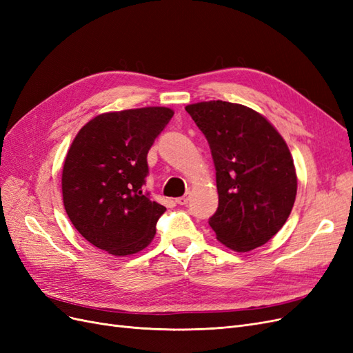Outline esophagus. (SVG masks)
Instances as JSON below:
<instances>
[{
  "label": "esophagus",
  "instance_id": "esophagus-1",
  "mask_svg": "<svg viewBox=\"0 0 353 353\" xmlns=\"http://www.w3.org/2000/svg\"><path fill=\"white\" fill-rule=\"evenodd\" d=\"M188 200H190V194H185L183 197L176 199V203H178V205H181V206H185V205H188Z\"/></svg>",
  "mask_w": 353,
  "mask_h": 353
}]
</instances>
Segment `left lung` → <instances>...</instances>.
<instances>
[{
	"mask_svg": "<svg viewBox=\"0 0 353 353\" xmlns=\"http://www.w3.org/2000/svg\"><path fill=\"white\" fill-rule=\"evenodd\" d=\"M216 170L219 205L209 218L216 239L236 252L271 240L293 209L297 176L290 150L262 114L228 101L190 104Z\"/></svg>",
	"mask_w": 353,
	"mask_h": 353,
	"instance_id": "8db88e82",
	"label": "left lung"
}]
</instances>
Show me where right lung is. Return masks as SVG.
<instances>
[{
	"label": "right lung",
	"instance_id": "right-lung-1",
	"mask_svg": "<svg viewBox=\"0 0 353 353\" xmlns=\"http://www.w3.org/2000/svg\"><path fill=\"white\" fill-rule=\"evenodd\" d=\"M174 110L143 108L103 113L74 137L61 175L73 227L114 256L147 248L166 208L145 193L147 154Z\"/></svg>",
	"mask_w": 353,
	"mask_h": 353
}]
</instances>
